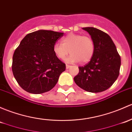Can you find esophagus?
<instances>
[{"instance_id": "1", "label": "esophagus", "mask_w": 132, "mask_h": 132, "mask_svg": "<svg viewBox=\"0 0 132 132\" xmlns=\"http://www.w3.org/2000/svg\"><path fill=\"white\" fill-rule=\"evenodd\" d=\"M70 67H71V66H70V65H68V64H66V69L70 68Z\"/></svg>"}]
</instances>
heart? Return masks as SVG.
<instances>
[{
	"mask_svg": "<svg viewBox=\"0 0 132 132\" xmlns=\"http://www.w3.org/2000/svg\"><path fill=\"white\" fill-rule=\"evenodd\" d=\"M95 50L93 40L87 36L71 33L62 39V44L56 43L53 47V52L58 59L64 60L68 54H71L66 59L68 62L87 63L92 58Z\"/></svg>",
	"mask_w": 132,
	"mask_h": 132,
	"instance_id": "b5f03b06",
	"label": "heart"
}]
</instances>
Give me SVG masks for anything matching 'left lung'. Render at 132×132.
Masks as SVG:
<instances>
[{"instance_id": "obj_1", "label": "left lung", "mask_w": 132, "mask_h": 132, "mask_svg": "<svg viewBox=\"0 0 132 132\" xmlns=\"http://www.w3.org/2000/svg\"><path fill=\"white\" fill-rule=\"evenodd\" d=\"M91 36L95 45L92 58L84 66H80L74 78L75 84L85 91L92 93L108 89L120 74L121 58L111 38L94 27L83 28Z\"/></svg>"}]
</instances>
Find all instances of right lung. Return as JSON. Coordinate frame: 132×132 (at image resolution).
<instances>
[{
	"instance_id": "1",
	"label": "right lung",
	"mask_w": 132,
	"mask_h": 132,
	"mask_svg": "<svg viewBox=\"0 0 132 132\" xmlns=\"http://www.w3.org/2000/svg\"><path fill=\"white\" fill-rule=\"evenodd\" d=\"M64 33L40 30L28 33L21 41L12 57L14 77L23 90L31 94L51 90L57 83L66 64L53 52Z\"/></svg>"
}]
</instances>
